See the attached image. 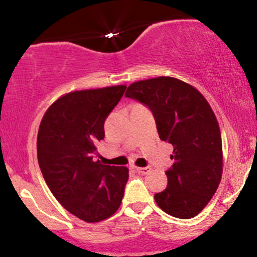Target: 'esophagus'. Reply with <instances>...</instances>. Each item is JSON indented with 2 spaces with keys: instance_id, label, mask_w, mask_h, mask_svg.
Returning a JSON list of instances; mask_svg holds the SVG:
<instances>
[{
  "instance_id": "obj_1",
  "label": "esophagus",
  "mask_w": 257,
  "mask_h": 257,
  "mask_svg": "<svg viewBox=\"0 0 257 257\" xmlns=\"http://www.w3.org/2000/svg\"><path fill=\"white\" fill-rule=\"evenodd\" d=\"M135 172L139 173V174H143V175H146V174H149L150 172H151V168L150 167H134Z\"/></svg>"
}]
</instances>
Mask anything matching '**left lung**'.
<instances>
[{
  "label": "left lung",
  "instance_id": "1",
  "mask_svg": "<svg viewBox=\"0 0 257 257\" xmlns=\"http://www.w3.org/2000/svg\"><path fill=\"white\" fill-rule=\"evenodd\" d=\"M126 98L151 108L161 140L174 146L168 186L157 205L179 219H192L210 202L222 176V140L216 116L199 90L174 77L132 83Z\"/></svg>",
  "mask_w": 257,
  "mask_h": 257
}]
</instances>
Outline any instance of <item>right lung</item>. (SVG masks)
<instances>
[{
	"label": "right lung",
	"mask_w": 257,
	"mask_h": 257,
	"mask_svg": "<svg viewBox=\"0 0 257 257\" xmlns=\"http://www.w3.org/2000/svg\"><path fill=\"white\" fill-rule=\"evenodd\" d=\"M126 85L76 90L49 106L37 134V158L53 196L85 222L112 216L122 203L126 167L106 166L96 156L104 123Z\"/></svg>",
	"instance_id": "add662e5"
}]
</instances>
